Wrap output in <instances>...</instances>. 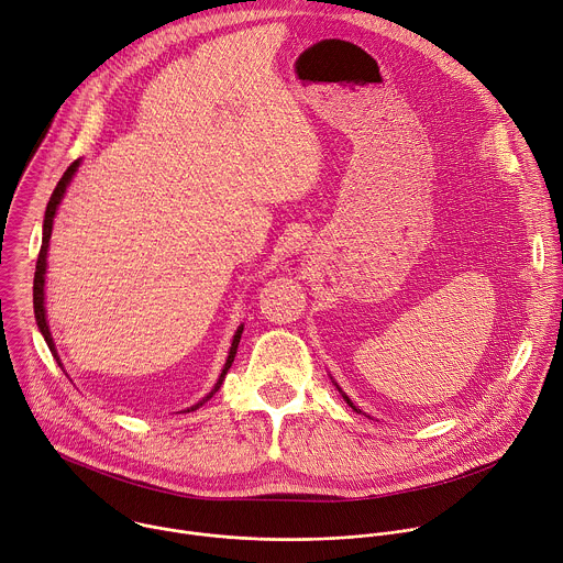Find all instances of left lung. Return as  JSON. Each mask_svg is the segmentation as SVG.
I'll list each match as a JSON object with an SVG mask.
<instances>
[{
    "label": "left lung",
    "instance_id": "left-lung-1",
    "mask_svg": "<svg viewBox=\"0 0 563 563\" xmlns=\"http://www.w3.org/2000/svg\"><path fill=\"white\" fill-rule=\"evenodd\" d=\"M332 384H334V382H332ZM334 386H336V384H334ZM336 390H340V393H342V397H344V401H346V404H349V406H351V408H353V410H355V412H362V410H360V408H357V406H355V404H353V401H351V397H349V395H346V393H344V390H342V388H340V386H336ZM362 415H364V412H362ZM366 417H368V415H366Z\"/></svg>",
    "mask_w": 563,
    "mask_h": 563
}]
</instances>
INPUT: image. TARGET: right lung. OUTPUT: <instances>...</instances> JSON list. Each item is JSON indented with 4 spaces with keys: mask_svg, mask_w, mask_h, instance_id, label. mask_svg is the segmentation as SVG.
Here are the masks:
<instances>
[{
    "mask_svg": "<svg viewBox=\"0 0 563 563\" xmlns=\"http://www.w3.org/2000/svg\"><path fill=\"white\" fill-rule=\"evenodd\" d=\"M79 164H81V159H75L68 168H66V173L62 175V179L57 181V186H55V190H53V195H51V199H48V206H46V214H44V231H42V249H40V257H37V266H35V282H33V306H35V321H37V328H40V332L44 334V340H46V344H48V349H51V353H53V357L57 360V364L62 366V360H59V355H57V349H55V342H53V334H51V328H48V319H46V306H44V284H46V257H48V242H51V235H53V221H55V214H57V208H59V203H62V199H64V195H66V188L70 186V181H73V177H75V173H77V168H79ZM242 332H244V323L235 330V334H233V344H231V351H229V357H227V364H223V368H221V375H219V379H217V384L212 386V390L201 399V401H197L195 406H190L188 410H197L201 404H206L217 390H219V386L223 384V379H227V373H229V368L233 366V362H235V355H238V346H240V340H242ZM64 368V366H62Z\"/></svg>",
    "mask_w": 563,
    "mask_h": 563,
    "instance_id": "obj_1",
    "label": "right lung"
}]
</instances>
